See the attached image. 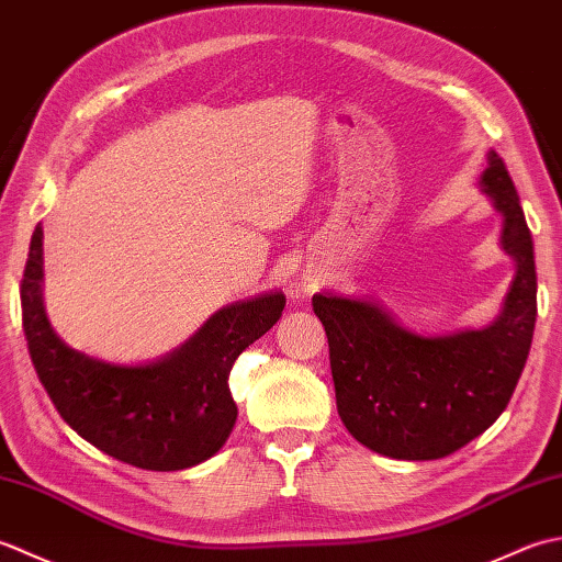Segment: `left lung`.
Instances as JSON below:
<instances>
[{"instance_id":"1","label":"left lung","mask_w":562,"mask_h":562,"mask_svg":"<svg viewBox=\"0 0 562 562\" xmlns=\"http://www.w3.org/2000/svg\"><path fill=\"white\" fill-rule=\"evenodd\" d=\"M481 183L503 212V246L517 260L493 326L423 338L376 302L333 294L312 300L328 336L340 420L381 457L432 461L459 451L503 415L527 364L536 324L531 232L495 151L487 154Z\"/></svg>"}]
</instances>
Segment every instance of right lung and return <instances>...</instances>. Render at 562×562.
<instances>
[{
  "label": "right lung",
  "instance_id": "right-lung-1",
  "mask_svg": "<svg viewBox=\"0 0 562 562\" xmlns=\"http://www.w3.org/2000/svg\"><path fill=\"white\" fill-rule=\"evenodd\" d=\"M41 282L43 229L35 226L19 284L23 333L41 384L79 437L145 471L190 469L220 451L238 413L229 372L236 357L278 324L282 292L222 308L159 362L121 367L71 350L55 336Z\"/></svg>",
  "mask_w": 562,
  "mask_h": 562
}]
</instances>
